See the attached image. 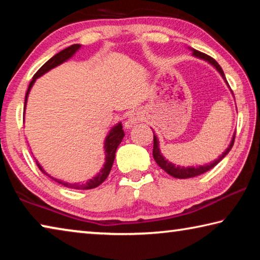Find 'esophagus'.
<instances>
[{
  "instance_id": "34e87169",
  "label": "esophagus",
  "mask_w": 260,
  "mask_h": 260,
  "mask_svg": "<svg viewBox=\"0 0 260 260\" xmlns=\"http://www.w3.org/2000/svg\"><path fill=\"white\" fill-rule=\"evenodd\" d=\"M142 120H143L142 114L136 111V112H134V113H132L131 116L128 117V120L126 121V127H127V128H131L132 126L135 125V124H138V122L142 121Z\"/></svg>"
}]
</instances>
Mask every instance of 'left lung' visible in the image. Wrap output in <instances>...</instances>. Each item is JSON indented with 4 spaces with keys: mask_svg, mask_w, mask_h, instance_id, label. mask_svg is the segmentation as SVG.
<instances>
[{
    "mask_svg": "<svg viewBox=\"0 0 260 260\" xmlns=\"http://www.w3.org/2000/svg\"><path fill=\"white\" fill-rule=\"evenodd\" d=\"M192 55L195 57H199L201 59H204L206 61H209L210 64H212L213 67L218 70V72L221 74V77L223 78V80H226V77H225V73H223L222 69L220 65L215 61V59H213L212 57L203 54V52H201L199 50H195L192 49ZM234 140H235V134L233 136V139L231 141V144L228 146V148L226 149V151L222 153L221 156H219L218 159L213 160L212 162H210V164H206V165H201L199 167H193V166H189V167H181V166H175L172 162H170L167 159H165V157L161 155V152L159 150V142H158L157 140V136L153 133V150H152V155L153 158H155V160L159 167H161L162 170L165 171L166 173H169L170 175H172L174 178H178V179H188V178H193V177H197V175H201L205 172H208L209 170L213 169V167L218 164V162L222 159L223 157H225L228 152L231 151V149L233 148V144H234Z\"/></svg>",
    "mask_w": 260,
    "mask_h": 260,
    "instance_id": "1",
    "label": "left lung"
}]
</instances>
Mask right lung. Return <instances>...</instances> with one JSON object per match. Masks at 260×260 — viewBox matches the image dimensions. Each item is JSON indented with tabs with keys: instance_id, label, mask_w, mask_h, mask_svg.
<instances>
[{
	"instance_id": "1",
	"label": "right lung",
	"mask_w": 260,
	"mask_h": 260,
	"mask_svg": "<svg viewBox=\"0 0 260 260\" xmlns=\"http://www.w3.org/2000/svg\"><path fill=\"white\" fill-rule=\"evenodd\" d=\"M80 45H72L68 48H65L64 50L59 51L58 54H56L55 56H52L51 58L46 61L45 64L42 65V67L38 70V72L34 74L32 81L29 82V86H28V89L26 91V96H25V107H24V112H25V108H26V102H27V98H28V93L30 90V88H32L33 83L35 82V80L39 77H41L42 74H45L46 72L50 71L51 69H54L56 67H58L59 64L64 63L65 60H68L69 58H71V57L76 54V51L80 49ZM125 133L124 131H122V126H121V122H119L117 126L112 127V129L109 132V134L107 136V139H105V143H104V149H105V164L103 166V169L100 171V173L94 177L93 179L88 180L87 182H82V183H70V182H64L61 181V180L58 179H55L50 177L49 174H48L45 170L42 169V166L39 164L38 160L37 161V165L39 167V170L41 171V172L47 175V177H49L50 179L54 180V181L60 183L61 186L64 187H68V188H72V189H93L99 187L101 183L104 182V180L108 178V175L110 173V171H111V167L113 164V160H114V156H116V150L119 144L121 143L122 139H124Z\"/></svg>"
}]
</instances>
